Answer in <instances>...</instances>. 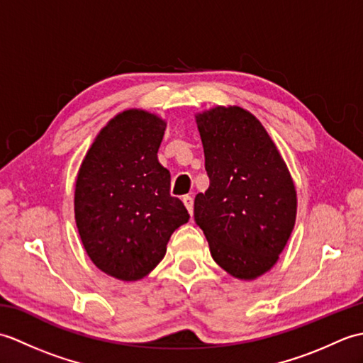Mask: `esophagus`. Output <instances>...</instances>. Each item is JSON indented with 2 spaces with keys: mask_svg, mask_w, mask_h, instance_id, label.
I'll return each mask as SVG.
<instances>
[{
  "mask_svg": "<svg viewBox=\"0 0 363 363\" xmlns=\"http://www.w3.org/2000/svg\"><path fill=\"white\" fill-rule=\"evenodd\" d=\"M182 203H184V206L187 207V211H189V213H190V215L194 213V198L189 196V195H186V196L182 198Z\"/></svg>",
  "mask_w": 363,
  "mask_h": 363,
  "instance_id": "esophagus-1",
  "label": "esophagus"
}]
</instances>
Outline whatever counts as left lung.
<instances>
[{
  "label": "left lung",
  "instance_id": "left-lung-1",
  "mask_svg": "<svg viewBox=\"0 0 363 363\" xmlns=\"http://www.w3.org/2000/svg\"><path fill=\"white\" fill-rule=\"evenodd\" d=\"M195 118L211 179L195 198V221L225 272L256 279L273 268L295 226V184L251 112L217 106Z\"/></svg>",
  "mask_w": 363,
  "mask_h": 363
}]
</instances>
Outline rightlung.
Instances as JSON below:
<instances>
[{"instance_id": "right-lung-1", "label": "right lung", "mask_w": 363, "mask_h": 363, "mask_svg": "<svg viewBox=\"0 0 363 363\" xmlns=\"http://www.w3.org/2000/svg\"><path fill=\"white\" fill-rule=\"evenodd\" d=\"M167 123L129 109L99 130L74 189V220L91 262L120 281L157 267L174 230L190 215L169 195V172L157 151Z\"/></svg>"}]
</instances>
